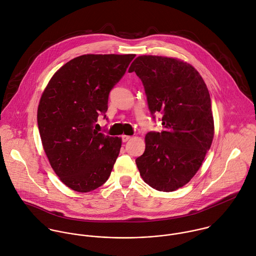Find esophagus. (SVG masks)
Wrapping results in <instances>:
<instances>
[{
  "mask_svg": "<svg viewBox=\"0 0 256 256\" xmlns=\"http://www.w3.org/2000/svg\"><path fill=\"white\" fill-rule=\"evenodd\" d=\"M130 140V136H124H124H122V142H128V140Z\"/></svg>",
  "mask_w": 256,
  "mask_h": 256,
  "instance_id": "esophagus-1",
  "label": "esophagus"
}]
</instances>
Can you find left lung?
<instances>
[{"label": "left lung", "mask_w": 256, "mask_h": 256, "mask_svg": "<svg viewBox=\"0 0 256 256\" xmlns=\"http://www.w3.org/2000/svg\"><path fill=\"white\" fill-rule=\"evenodd\" d=\"M142 80L152 118L162 114L160 132L146 136V150L136 160L152 188L174 192L198 172L214 134L208 90L190 64L160 56H138L130 66Z\"/></svg>", "instance_id": "obj_1"}]
</instances>
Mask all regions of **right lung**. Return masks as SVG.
Here are the masks:
<instances>
[{"label": "right lung", "mask_w": 256, "mask_h": 256, "mask_svg": "<svg viewBox=\"0 0 256 256\" xmlns=\"http://www.w3.org/2000/svg\"><path fill=\"white\" fill-rule=\"evenodd\" d=\"M136 54H84L50 78L38 108V126L50 166L70 188L88 192L110 178L122 140L98 132L108 94Z\"/></svg>", "instance_id": "obj_1"}]
</instances>
